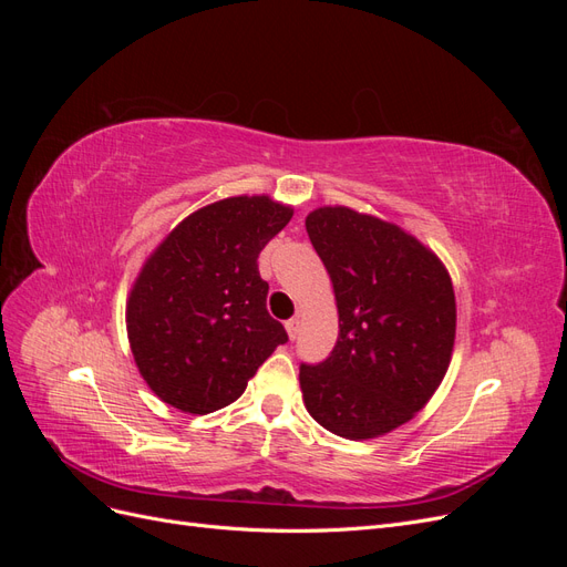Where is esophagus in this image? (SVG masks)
Instances as JSON below:
<instances>
[{
    "instance_id": "34e87169",
    "label": "esophagus",
    "mask_w": 567,
    "mask_h": 567,
    "mask_svg": "<svg viewBox=\"0 0 567 567\" xmlns=\"http://www.w3.org/2000/svg\"><path fill=\"white\" fill-rule=\"evenodd\" d=\"M286 333L290 340H296L300 333V319H288L286 321Z\"/></svg>"
}]
</instances>
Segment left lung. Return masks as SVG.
Here are the masks:
<instances>
[{"label":"left lung","instance_id":"left-lung-1","mask_svg":"<svg viewBox=\"0 0 567 567\" xmlns=\"http://www.w3.org/2000/svg\"><path fill=\"white\" fill-rule=\"evenodd\" d=\"M333 284L336 348L300 367L310 416L346 440L381 437L416 416L452 362L456 298L447 267L416 236L346 205L305 219Z\"/></svg>","mask_w":567,"mask_h":567}]
</instances>
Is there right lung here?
Here are the masks:
<instances>
[{
  "mask_svg": "<svg viewBox=\"0 0 567 567\" xmlns=\"http://www.w3.org/2000/svg\"><path fill=\"white\" fill-rule=\"evenodd\" d=\"M293 217L269 196H231L184 217L127 296V338L146 385L184 414L241 398L288 340L267 312L257 255Z\"/></svg>",
  "mask_w": 567,
  "mask_h": 567,
  "instance_id": "add662e5",
  "label": "right lung"
}]
</instances>
